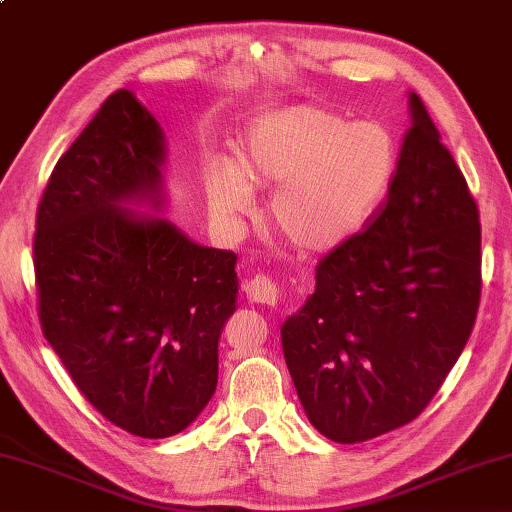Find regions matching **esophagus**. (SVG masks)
I'll list each match as a JSON object with an SVG mask.
<instances>
[{
  "label": "esophagus",
  "mask_w": 512,
  "mask_h": 512,
  "mask_svg": "<svg viewBox=\"0 0 512 512\" xmlns=\"http://www.w3.org/2000/svg\"><path fill=\"white\" fill-rule=\"evenodd\" d=\"M245 294L252 303L260 305H278L281 303V287H278L269 276H254L252 281L245 285Z\"/></svg>",
  "instance_id": "1"
}]
</instances>
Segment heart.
I'll list each match as a JSON object with an SVG mask.
<instances>
[{
	"label": "heart",
	"instance_id": "1",
	"mask_svg": "<svg viewBox=\"0 0 512 512\" xmlns=\"http://www.w3.org/2000/svg\"><path fill=\"white\" fill-rule=\"evenodd\" d=\"M397 171V147L376 122L298 104L260 120L236 165L209 171L214 209L247 214L254 189L276 187L272 225L303 252H330L352 238L381 207Z\"/></svg>",
	"mask_w": 512,
	"mask_h": 512
}]
</instances>
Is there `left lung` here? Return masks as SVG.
Segmentation results:
<instances>
[{
  "mask_svg": "<svg viewBox=\"0 0 512 512\" xmlns=\"http://www.w3.org/2000/svg\"><path fill=\"white\" fill-rule=\"evenodd\" d=\"M388 196L365 229L316 265V289L281 327L312 426L368 441L426 410L464 350L481 298V223L464 173L426 104Z\"/></svg>",
  "mask_w": 512,
  "mask_h": 512,
  "instance_id": "obj_1",
  "label": "left lung"
}]
</instances>
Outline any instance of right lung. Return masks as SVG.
Here are the masks:
<instances>
[{"instance_id": "obj_1", "label": "right lung", "mask_w": 512, "mask_h": 512, "mask_svg": "<svg viewBox=\"0 0 512 512\" xmlns=\"http://www.w3.org/2000/svg\"><path fill=\"white\" fill-rule=\"evenodd\" d=\"M162 160L156 118L111 93L57 160L33 236L44 339L84 399L144 439L178 435L214 397L238 292L236 254L120 207L158 194Z\"/></svg>"}]
</instances>
